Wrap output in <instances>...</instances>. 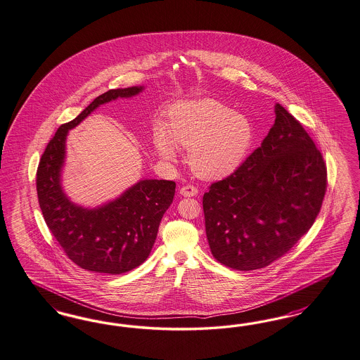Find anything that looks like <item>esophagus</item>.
Masks as SVG:
<instances>
[{
    "label": "esophagus",
    "instance_id": "obj_1",
    "mask_svg": "<svg viewBox=\"0 0 360 360\" xmlns=\"http://www.w3.org/2000/svg\"><path fill=\"white\" fill-rule=\"evenodd\" d=\"M179 193L184 197H195L198 194V188L191 186V185H186V186L181 187Z\"/></svg>",
    "mask_w": 360,
    "mask_h": 360
}]
</instances>
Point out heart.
I'll list each match as a JSON object with an SVG mask.
<instances>
[{
    "label": "heart",
    "instance_id": "obj_1",
    "mask_svg": "<svg viewBox=\"0 0 360 360\" xmlns=\"http://www.w3.org/2000/svg\"><path fill=\"white\" fill-rule=\"evenodd\" d=\"M253 138L249 120L213 99L176 103L169 111V123L153 134L159 158L174 162L178 148H188V166L205 179L233 173L244 160Z\"/></svg>",
    "mask_w": 360,
    "mask_h": 360
}]
</instances>
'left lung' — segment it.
Listing matches in <instances>:
<instances>
[{
  "instance_id": "1",
  "label": "left lung",
  "mask_w": 360,
  "mask_h": 360,
  "mask_svg": "<svg viewBox=\"0 0 360 360\" xmlns=\"http://www.w3.org/2000/svg\"><path fill=\"white\" fill-rule=\"evenodd\" d=\"M274 124L244 163L203 195L213 257L255 271L284 256L314 225L327 190L321 153L299 120L274 105Z\"/></svg>"
}]
</instances>
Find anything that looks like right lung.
Returning a JSON list of instances; mask_svg holds the SVG:
<instances>
[{"instance_id":"1","label":"right lung","mask_w":360,"mask_h":360,"mask_svg":"<svg viewBox=\"0 0 360 360\" xmlns=\"http://www.w3.org/2000/svg\"><path fill=\"white\" fill-rule=\"evenodd\" d=\"M143 89L142 86L117 88L98 96L80 115L60 126L37 169L39 203L49 231L67 256L89 272L126 274L146 261L155 243L160 219L173 202L175 182L141 179L101 206L77 205L61 185L67 135L101 104L132 98Z\"/></svg>"}]
</instances>
